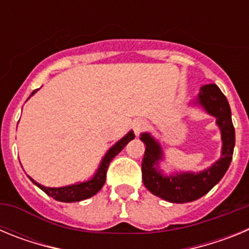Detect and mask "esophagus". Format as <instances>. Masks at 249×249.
Here are the masks:
<instances>
[{
    "label": "esophagus",
    "instance_id": "34e87169",
    "mask_svg": "<svg viewBox=\"0 0 249 249\" xmlns=\"http://www.w3.org/2000/svg\"><path fill=\"white\" fill-rule=\"evenodd\" d=\"M133 128H135V132L137 135H140L141 132H143L144 129L147 128V122L143 120H138L136 121L135 124H133Z\"/></svg>",
    "mask_w": 249,
    "mask_h": 249
}]
</instances>
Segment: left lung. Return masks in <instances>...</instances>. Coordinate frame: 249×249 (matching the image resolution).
I'll list each match as a JSON object with an SVG mask.
<instances>
[{
    "label": "left lung",
    "instance_id": "obj_1",
    "mask_svg": "<svg viewBox=\"0 0 249 249\" xmlns=\"http://www.w3.org/2000/svg\"><path fill=\"white\" fill-rule=\"evenodd\" d=\"M198 103L207 112L217 118L221 128L222 157L208 169L195 173H181L176 176H162L158 172V160H162V149L148 133L141 135L146 144L142 160V179L147 190L160 198L172 203H187L201 198L218 183L227 172L236 143L234 127L231 116V107L227 98L214 83L202 86L198 94Z\"/></svg>",
    "mask_w": 249,
    "mask_h": 249
}]
</instances>
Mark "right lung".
<instances>
[{"instance_id": "1", "label": "right lung", "mask_w": 249, "mask_h": 249, "mask_svg": "<svg viewBox=\"0 0 249 249\" xmlns=\"http://www.w3.org/2000/svg\"><path fill=\"white\" fill-rule=\"evenodd\" d=\"M37 92V89H35L32 94H35ZM135 138V133L133 132H128L122 140H120L117 143L114 144L112 148L108 149V152L106 153V156L103 157L102 162L100 164V168L97 169L96 175L93 176L92 179L89 181L82 182V183H77V184H71V186H66V187H59V188H50V187L41 186L39 183H37L36 181H34L32 178L30 177V179L36 184L37 187H39L46 195H48L50 197L54 198L56 201L59 202H80L83 201V199H87L92 196H94L98 191L103 187L106 182V173H107V169H108L109 162L113 160L116 156L122 151L126 144L128 143L129 141H132Z\"/></svg>"}]
</instances>
